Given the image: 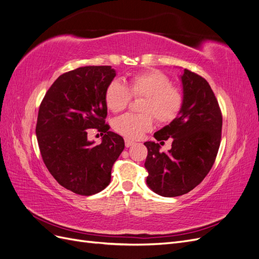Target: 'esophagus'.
<instances>
[{
    "label": "esophagus",
    "instance_id": "1",
    "mask_svg": "<svg viewBox=\"0 0 259 259\" xmlns=\"http://www.w3.org/2000/svg\"><path fill=\"white\" fill-rule=\"evenodd\" d=\"M133 145H135V143L133 142V140H131V139H125V146H126L127 148L132 147Z\"/></svg>",
    "mask_w": 259,
    "mask_h": 259
}]
</instances>
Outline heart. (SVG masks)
<instances>
[{
  "mask_svg": "<svg viewBox=\"0 0 259 259\" xmlns=\"http://www.w3.org/2000/svg\"><path fill=\"white\" fill-rule=\"evenodd\" d=\"M132 96L145 97L140 111L144 113H126L113 121V128L120 135L137 139L153 127V116L162 124L173 122L184 106L182 91L171 86L169 77L159 70L140 72L133 75L126 86L119 80H113L105 93L108 109L113 112L124 110Z\"/></svg>",
  "mask_w": 259,
  "mask_h": 259,
  "instance_id": "heart-1",
  "label": "heart"
}]
</instances>
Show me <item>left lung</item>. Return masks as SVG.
Instances as JSON below:
<instances>
[{
  "label": "left lung",
  "instance_id": "1",
  "mask_svg": "<svg viewBox=\"0 0 259 259\" xmlns=\"http://www.w3.org/2000/svg\"><path fill=\"white\" fill-rule=\"evenodd\" d=\"M184 106L176 119L154 134L173 138L168 152L160 145L146 142L147 185L162 197H178L191 191L208 174L221 145L223 116L218 101L204 77L184 70Z\"/></svg>",
  "mask_w": 259,
  "mask_h": 259
}]
</instances>
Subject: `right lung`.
<instances>
[{
	"label": "right lung",
	"mask_w": 259,
	"mask_h": 259,
	"mask_svg": "<svg viewBox=\"0 0 259 259\" xmlns=\"http://www.w3.org/2000/svg\"><path fill=\"white\" fill-rule=\"evenodd\" d=\"M115 76L111 66H86L61 74L40 105L36 138L43 162L57 183L81 195H92L110 184L111 169L124 139L105 123V93ZM93 129L103 135L95 146Z\"/></svg>",
	"instance_id": "add662e5"
}]
</instances>
